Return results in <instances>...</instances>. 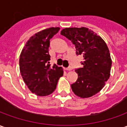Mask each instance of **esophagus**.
<instances>
[{
    "label": "esophagus",
    "mask_w": 127,
    "mask_h": 127,
    "mask_svg": "<svg viewBox=\"0 0 127 127\" xmlns=\"http://www.w3.org/2000/svg\"><path fill=\"white\" fill-rule=\"evenodd\" d=\"M64 69L66 70V71H71L72 67L71 66H68V67H66V68H64Z\"/></svg>",
    "instance_id": "34e87169"
}]
</instances>
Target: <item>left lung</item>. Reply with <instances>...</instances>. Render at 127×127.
<instances>
[{
    "mask_svg": "<svg viewBox=\"0 0 127 127\" xmlns=\"http://www.w3.org/2000/svg\"><path fill=\"white\" fill-rule=\"evenodd\" d=\"M61 34L75 45L76 55H82V68L75 69L77 81L71 84L73 92L81 98L98 93L109 79L112 60L106 43L101 36L87 28H66Z\"/></svg>",
    "mask_w": 127,
    "mask_h": 127,
    "instance_id": "8db88e82",
    "label": "left lung"
}]
</instances>
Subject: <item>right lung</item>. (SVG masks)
<instances>
[{
	"label": "right lung",
	"mask_w": 127,
	"mask_h": 127,
	"mask_svg": "<svg viewBox=\"0 0 127 127\" xmlns=\"http://www.w3.org/2000/svg\"><path fill=\"white\" fill-rule=\"evenodd\" d=\"M60 28H50L32 36L20 56V70L24 82L32 93L47 96L55 91L63 70L55 64L50 66V40Z\"/></svg>",
	"instance_id": "add662e5"
}]
</instances>
